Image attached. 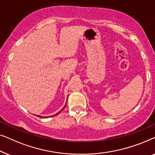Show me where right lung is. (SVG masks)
Instances as JSON below:
<instances>
[{
    "label": "right lung",
    "instance_id": "add662e5",
    "mask_svg": "<svg viewBox=\"0 0 155 155\" xmlns=\"http://www.w3.org/2000/svg\"><path fill=\"white\" fill-rule=\"evenodd\" d=\"M65 106H66V104H65V107L63 108V109H64V108L65 107ZM63 109H62V110H63ZM62 110H61V111H62ZM61 111H59V112H58V113H57L56 114H55V115H54V116H56V115H58V114L59 113H60V112H61ZM37 116H39V117H41V118H42V117H43V116H39V115H37ZM47 117H48V116H47ZM47 117H46V118H47Z\"/></svg>",
    "mask_w": 155,
    "mask_h": 155
}]
</instances>
